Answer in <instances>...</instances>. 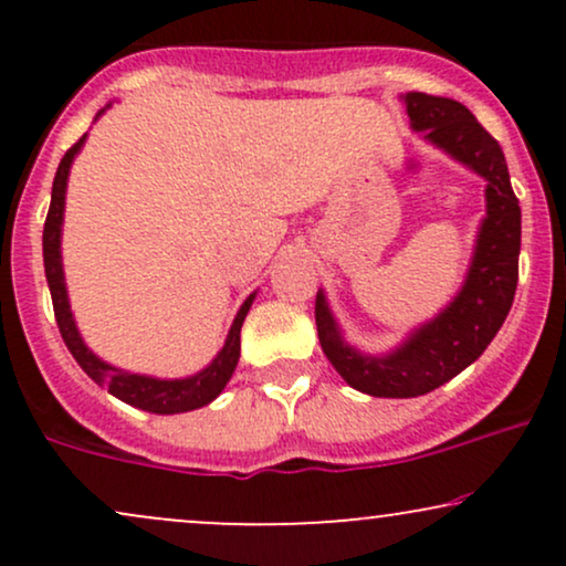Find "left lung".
<instances>
[{
    "instance_id": "obj_1",
    "label": "left lung",
    "mask_w": 566,
    "mask_h": 566,
    "mask_svg": "<svg viewBox=\"0 0 566 566\" xmlns=\"http://www.w3.org/2000/svg\"><path fill=\"white\" fill-rule=\"evenodd\" d=\"M401 103L415 133H423L433 148L484 178L486 212L469 271L452 301L386 354L350 346L324 290L316 292V333L324 356L350 388L382 399H412L433 391L484 354L511 311L522 250V210L497 140L452 97L407 93Z\"/></svg>"
}]
</instances>
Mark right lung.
Segmentation results:
<instances>
[{"label": "right lung", "instance_id": "add662e5", "mask_svg": "<svg viewBox=\"0 0 566 566\" xmlns=\"http://www.w3.org/2000/svg\"><path fill=\"white\" fill-rule=\"evenodd\" d=\"M106 108H112V103H108ZM106 108H101V112L95 114V119L106 112ZM84 140H87V133L82 135L80 143H74V146L69 148L66 157H63L61 165H57V172L53 180V199H50V212H48V220H44V233H42L44 276H48L50 295H53L55 322L63 335V343L69 346L71 356L76 359V365H80L84 373L97 382V386L108 388V394L116 396V399H122L129 407L146 409V412H154V415H178V412H191V409L210 405L212 399H218L220 391L226 388V382L231 380L233 369H237L239 350H242L239 333H242V324L247 319V314H250L252 301H255L258 292H252V295L242 303V308L237 311L229 335H226L223 348L218 350L216 359H212L205 369H199V373L188 375V378H154V375L129 373V369L114 367L108 365V361H103L101 356L84 343L80 327H76L74 314H71L66 274H63V255H61L69 172H71V165H74L76 154L82 151Z\"/></svg>", "mask_w": 566, "mask_h": 566}]
</instances>
